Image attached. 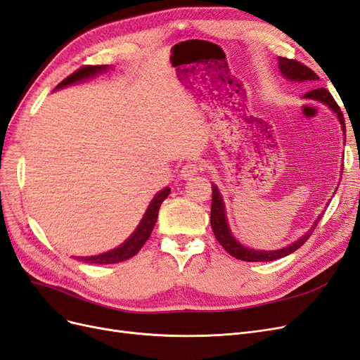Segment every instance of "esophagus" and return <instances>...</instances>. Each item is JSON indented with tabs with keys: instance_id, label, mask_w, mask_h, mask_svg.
<instances>
[{
	"instance_id": "obj_1",
	"label": "esophagus",
	"mask_w": 360,
	"mask_h": 360,
	"mask_svg": "<svg viewBox=\"0 0 360 360\" xmlns=\"http://www.w3.org/2000/svg\"><path fill=\"white\" fill-rule=\"evenodd\" d=\"M201 171V165L197 162H189L186 165H183L181 171H180V177L181 179H189L193 177L195 174H198Z\"/></svg>"
}]
</instances>
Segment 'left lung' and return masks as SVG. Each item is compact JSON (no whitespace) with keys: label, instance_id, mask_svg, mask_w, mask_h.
I'll return each mask as SVG.
<instances>
[{"label":"left lung","instance_id":"1","mask_svg":"<svg viewBox=\"0 0 360 360\" xmlns=\"http://www.w3.org/2000/svg\"><path fill=\"white\" fill-rule=\"evenodd\" d=\"M278 64H279V70L284 76L285 79L288 81H294V82H307V81H317L319 76L315 75L309 68L303 66L302 63L296 61V60H288L284 57L278 58ZM304 99L309 101H317L321 102L323 105H328L330 110L336 114L338 120L341 123V129L345 136V122H344V115L340 110V106L335 102V99L332 97V94L326 90V89H314L311 91H308L307 94L303 96ZM212 212H210V224H212V230L214 233L216 240L222 245V248L226 250L228 254L231 257L242 259V261H274V259H279L282 257H287L294 250L299 249L304 242L308 240L309 236L312 234V231L315 230V226L320 222L321 214H319L317 219H315L314 225L309 228V231L304 233L302 237H299L296 242L282 248V249H276V250H258L254 248H246L243 246L237 238L233 236L230 225H228L226 221V213H225V204L222 200V195L217 189L216 184H212Z\"/></svg>","mask_w":360,"mask_h":360}]
</instances>
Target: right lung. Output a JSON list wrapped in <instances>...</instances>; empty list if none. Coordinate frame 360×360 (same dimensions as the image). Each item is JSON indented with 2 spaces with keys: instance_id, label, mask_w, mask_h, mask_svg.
Segmentation results:
<instances>
[{
  "instance_id": "add662e5",
  "label": "right lung",
  "mask_w": 360,
  "mask_h": 360,
  "mask_svg": "<svg viewBox=\"0 0 360 360\" xmlns=\"http://www.w3.org/2000/svg\"><path fill=\"white\" fill-rule=\"evenodd\" d=\"M108 69H110V66H84V68L76 70L75 73H72L70 76H68L64 81H61L56 86V90L64 89V86L73 85L76 82H81L85 79H90L96 75L106 72ZM169 192H171V189L165 188L155 195V198L151 200L150 205L147 207V210L143 216V219H141L139 225L136 226V230L132 233V236H129V238L124 243H122L112 250H108V252L99 254V255L75 257V258H78L79 261H84V263H89V264H114V263H122V261L136 255L139 252V249L143 248L144 243L148 240L151 231H153V228L158 221L160 204L168 197Z\"/></svg>"
}]
</instances>
